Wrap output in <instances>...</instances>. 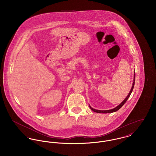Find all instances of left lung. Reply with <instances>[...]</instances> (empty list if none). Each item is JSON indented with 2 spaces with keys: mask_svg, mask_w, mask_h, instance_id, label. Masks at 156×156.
<instances>
[{
  "mask_svg": "<svg viewBox=\"0 0 156 156\" xmlns=\"http://www.w3.org/2000/svg\"><path fill=\"white\" fill-rule=\"evenodd\" d=\"M135 76H136V75H135V72H134V80H133V85H132V87H131V90H130V91L128 93V95L126 97V98L122 101V102H121L120 104H119V105H118V106H117L116 107H115L114 108H113V109H111V110H96V109H94V108H92L91 107L90 105V108H91V110H92L94 112H98V113H104V114H106V113H111V112H115V111H118V110L120 109V108H121L122 106H123V105L126 102V101H127V100L128 99V98L129 97V96H130V95H131V92L133 91V88H134V83H135Z\"/></svg>",
  "mask_w": 156,
  "mask_h": 156,
  "instance_id": "left-lung-1",
  "label": "left lung"
}]
</instances>
